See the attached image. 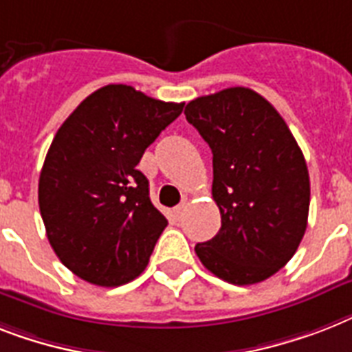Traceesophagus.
<instances>
[{"instance_id":"34e87169","label":"esophagus","mask_w":352,"mask_h":352,"mask_svg":"<svg viewBox=\"0 0 352 352\" xmlns=\"http://www.w3.org/2000/svg\"><path fill=\"white\" fill-rule=\"evenodd\" d=\"M186 208H188V204H186V202H181V204H179V206H177V208H175V215L179 217V219H181V217L184 215Z\"/></svg>"}]
</instances>
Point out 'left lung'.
<instances>
[{"mask_svg":"<svg viewBox=\"0 0 352 352\" xmlns=\"http://www.w3.org/2000/svg\"><path fill=\"white\" fill-rule=\"evenodd\" d=\"M213 153L211 195L222 226L195 245L206 270L235 285L262 282L298 250L309 215L304 153L275 107L255 90L226 88L186 104Z\"/></svg>","mask_w":352,"mask_h":352,"instance_id":"1","label":"left lung"}]
</instances>
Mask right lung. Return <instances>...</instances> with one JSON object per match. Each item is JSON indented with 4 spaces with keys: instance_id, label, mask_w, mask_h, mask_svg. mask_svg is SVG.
<instances>
[{
    "instance_id": "1",
    "label": "right lung",
    "mask_w": 352,
    "mask_h": 352,
    "mask_svg": "<svg viewBox=\"0 0 352 352\" xmlns=\"http://www.w3.org/2000/svg\"><path fill=\"white\" fill-rule=\"evenodd\" d=\"M182 107L128 85H107L57 130L37 199L48 242L79 278L116 287L148 265L168 221L151 204L137 164Z\"/></svg>"
}]
</instances>
